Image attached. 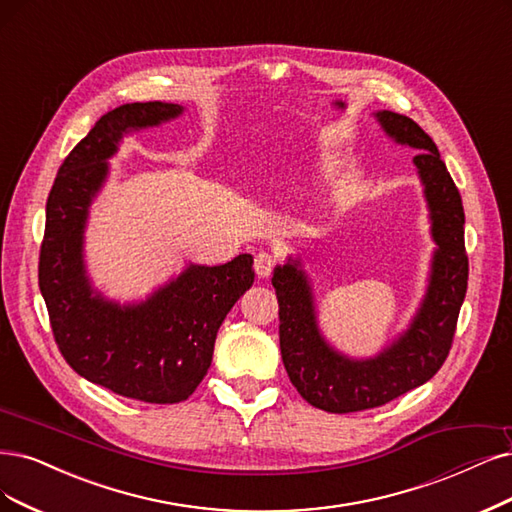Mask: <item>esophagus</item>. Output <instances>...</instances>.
<instances>
[{"instance_id": "1", "label": "esophagus", "mask_w": 512, "mask_h": 512, "mask_svg": "<svg viewBox=\"0 0 512 512\" xmlns=\"http://www.w3.org/2000/svg\"><path fill=\"white\" fill-rule=\"evenodd\" d=\"M276 268V257L261 251L255 255V272L259 278H268L272 274V270Z\"/></svg>"}]
</instances>
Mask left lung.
<instances>
[{
	"mask_svg": "<svg viewBox=\"0 0 512 512\" xmlns=\"http://www.w3.org/2000/svg\"><path fill=\"white\" fill-rule=\"evenodd\" d=\"M375 118L396 143L418 149L413 164L424 185L437 251L426 295L409 329L380 354L361 361L331 348L320 333L312 289L299 259L289 257L285 266L274 270L282 363L297 392L329 413L382 407L426 384L451 350L468 285L464 206L437 145L401 113L377 111Z\"/></svg>",
	"mask_w": 512,
	"mask_h": 512,
	"instance_id": "left-lung-1",
	"label": "left lung"
}]
</instances>
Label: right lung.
I'll return each mask as SVG.
<instances>
[{"mask_svg":"<svg viewBox=\"0 0 512 512\" xmlns=\"http://www.w3.org/2000/svg\"><path fill=\"white\" fill-rule=\"evenodd\" d=\"M175 103H128L107 111L71 149L46 202L40 249V291L54 342L69 367L120 396L173 405L192 396L213 361L227 312L251 289L253 257L223 266H187L141 304L120 306L90 285L84 227L111 158L128 130L181 116Z\"/></svg>","mask_w":512,"mask_h":512,"instance_id":"right-lung-1","label":"right lung"}]
</instances>
